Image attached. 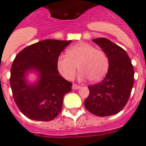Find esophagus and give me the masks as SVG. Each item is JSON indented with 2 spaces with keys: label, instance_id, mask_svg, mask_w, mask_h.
Wrapping results in <instances>:
<instances>
[{
  "label": "esophagus",
  "instance_id": "obj_1",
  "mask_svg": "<svg viewBox=\"0 0 146 146\" xmlns=\"http://www.w3.org/2000/svg\"><path fill=\"white\" fill-rule=\"evenodd\" d=\"M72 88H73V90H79V89H80L81 86L79 85H76V84H73Z\"/></svg>",
  "mask_w": 146,
  "mask_h": 146
}]
</instances>
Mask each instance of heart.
Wrapping results in <instances>:
<instances>
[{
  "label": "heart",
  "mask_w": 146,
  "mask_h": 146,
  "mask_svg": "<svg viewBox=\"0 0 146 146\" xmlns=\"http://www.w3.org/2000/svg\"><path fill=\"white\" fill-rule=\"evenodd\" d=\"M78 66L81 70V80H101L107 73L109 60L106 53L97 50L90 43H80L67 50V55L60 56L56 61V67L63 77L72 80L75 77Z\"/></svg>",
  "instance_id": "1"
}]
</instances>
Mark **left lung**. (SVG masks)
Wrapping results in <instances>:
<instances>
[{"label":"left lung","mask_w":146,"mask_h":146,"mask_svg":"<svg viewBox=\"0 0 146 146\" xmlns=\"http://www.w3.org/2000/svg\"><path fill=\"white\" fill-rule=\"evenodd\" d=\"M109 60V70L100 83L88 86L86 109L98 116L115 115L127 103L134 84V69L127 53L106 38L93 39Z\"/></svg>","instance_id":"1"}]
</instances>
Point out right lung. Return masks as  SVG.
<instances>
[{
    "mask_svg": "<svg viewBox=\"0 0 146 146\" xmlns=\"http://www.w3.org/2000/svg\"><path fill=\"white\" fill-rule=\"evenodd\" d=\"M71 40H45L33 43L20 52L11 69L13 97L21 112L36 121H51L62 110L63 97L70 92L72 83L60 74L56 61ZM34 69L39 73L38 82L27 84L26 73Z\"/></svg>",
    "mask_w": 146,
    "mask_h": 146,
    "instance_id": "right-lung-1",
    "label": "right lung"
}]
</instances>
